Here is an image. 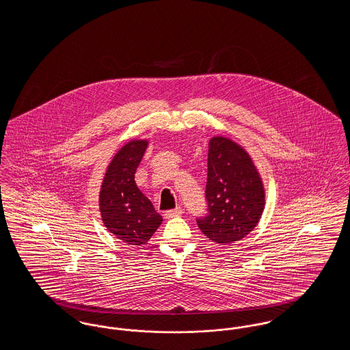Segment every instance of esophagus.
<instances>
[{
    "mask_svg": "<svg viewBox=\"0 0 350 350\" xmlns=\"http://www.w3.org/2000/svg\"><path fill=\"white\" fill-rule=\"evenodd\" d=\"M180 215H183V208L181 207H176L174 210H169V211H165V214H164V217H167V219L180 217Z\"/></svg>",
    "mask_w": 350,
    "mask_h": 350,
    "instance_id": "1",
    "label": "esophagus"
}]
</instances>
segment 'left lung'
Returning a JSON list of instances; mask_svg holds the SVG:
<instances>
[{
    "mask_svg": "<svg viewBox=\"0 0 350 350\" xmlns=\"http://www.w3.org/2000/svg\"><path fill=\"white\" fill-rule=\"evenodd\" d=\"M206 200L208 214L197 223L204 236L220 245L252 232L265 208L264 183L250 153L224 136H214L208 143Z\"/></svg>",
    "mask_w": 350,
    "mask_h": 350,
    "instance_id": "8db88e82",
    "label": "left lung"
}]
</instances>
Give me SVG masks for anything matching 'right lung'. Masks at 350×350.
<instances>
[{
    "mask_svg": "<svg viewBox=\"0 0 350 350\" xmlns=\"http://www.w3.org/2000/svg\"><path fill=\"white\" fill-rule=\"evenodd\" d=\"M148 140H131L118 150L106 169L100 191V211L107 231L127 245H143L160 227L163 217L136 186L135 172Z\"/></svg>",
    "mask_w": 350,
    "mask_h": 350,
    "instance_id": "1",
    "label": "right lung"
}]
</instances>
